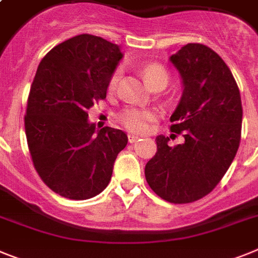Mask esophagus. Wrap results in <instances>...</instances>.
<instances>
[{"label": "esophagus", "mask_w": 258, "mask_h": 258, "mask_svg": "<svg viewBox=\"0 0 258 258\" xmlns=\"http://www.w3.org/2000/svg\"><path fill=\"white\" fill-rule=\"evenodd\" d=\"M138 136H134V134H127V141L131 142V144H133V142H136V141H138Z\"/></svg>", "instance_id": "esophagus-1"}]
</instances>
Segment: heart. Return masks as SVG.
I'll return each instance as SVG.
<instances>
[{"label": "heart", "instance_id": "obj_1", "mask_svg": "<svg viewBox=\"0 0 258 258\" xmlns=\"http://www.w3.org/2000/svg\"><path fill=\"white\" fill-rule=\"evenodd\" d=\"M144 74L147 83L150 86L153 83L158 82V81H163V82L166 83L168 82V73L160 65H155V63L147 65L144 70ZM120 78L121 70H114L109 81H108V91L113 92L114 90L117 89ZM155 117L156 114L154 111L138 107H126L117 114V120L120 121V124L124 127H126L127 131L136 132V133H144V132H146L149 129V125L155 120Z\"/></svg>", "mask_w": 258, "mask_h": 258}]
</instances>
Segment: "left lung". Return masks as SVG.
<instances>
[{
	"label": "left lung",
	"mask_w": 258,
	"mask_h": 258,
	"mask_svg": "<svg viewBox=\"0 0 258 258\" xmlns=\"http://www.w3.org/2000/svg\"><path fill=\"white\" fill-rule=\"evenodd\" d=\"M169 61L184 86L171 132L184 142L171 147L168 137L158 136L145 176L160 198L189 204L209 195L227 172L240 145L243 107L230 68L211 48L186 44Z\"/></svg>",
	"instance_id": "obj_1"
}]
</instances>
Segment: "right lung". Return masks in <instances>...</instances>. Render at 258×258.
<instances>
[{
    "instance_id": "add662e5",
    "label": "right lung",
    "mask_w": 258,
    "mask_h": 258,
    "mask_svg": "<svg viewBox=\"0 0 258 258\" xmlns=\"http://www.w3.org/2000/svg\"><path fill=\"white\" fill-rule=\"evenodd\" d=\"M122 58L120 47L82 34L58 44L39 63L24 116L36 172L54 193L70 200L95 197L107 188L127 136L89 122L94 103Z\"/></svg>"
}]
</instances>
